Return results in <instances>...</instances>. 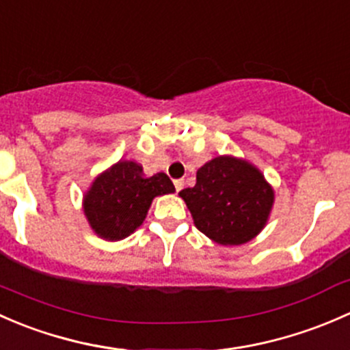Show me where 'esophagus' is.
<instances>
[{
	"label": "esophagus",
	"instance_id": "34e87169",
	"mask_svg": "<svg viewBox=\"0 0 350 350\" xmlns=\"http://www.w3.org/2000/svg\"><path fill=\"white\" fill-rule=\"evenodd\" d=\"M174 185H175V190H176V192H180V190L183 189V180H182V178H176V180H174Z\"/></svg>",
	"mask_w": 350,
	"mask_h": 350
}]
</instances>
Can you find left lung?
<instances>
[{
    "label": "left lung",
    "mask_w": 350,
    "mask_h": 350,
    "mask_svg": "<svg viewBox=\"0 0 350 350\" xmlns=\"http://www.w3.org/2000/svg\"><path fill=\"white\" fill-rule=\"evenodd\" d=\"M180 197L200 232L224 246H239L265 228L275 193L253 165L217 157L199 168L197 183Z\"/></svg>",
    "instance_id": "obj_1"
}]
</instances>
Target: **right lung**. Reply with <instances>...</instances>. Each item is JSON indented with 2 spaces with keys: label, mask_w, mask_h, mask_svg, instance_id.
Returning a JSON list of instances; mask_svg holds the SVG:
<instances>
[{
  "label": "right lung",
  "mask_w": 350,
  "mask_h": 350,
  "mask_svg": "<svg viewBox=\"0 0 350 350\" xmlns=\"http://www.w3.org/2000/svg\"><path fill=\"white\" fill-rule=\"evenodd\" d=\"M175 192L165 174L143 175L135 161H118L99 175L84 197V214L97 236L118 241L143 224L151 200Z\"/></svg>",
  "instance_id": "add662e5"
}]
</instances>
